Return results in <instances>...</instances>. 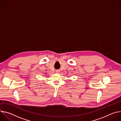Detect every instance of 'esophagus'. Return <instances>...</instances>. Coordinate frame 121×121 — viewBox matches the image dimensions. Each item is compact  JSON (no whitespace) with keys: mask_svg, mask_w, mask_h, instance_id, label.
<instances>
[{"mask_svg":"<svg viewBox=\"0 0 121 121\" xmlns=\"http://www.w3.org/2000/svg\"><path fill=\"white\" fill-rule=\"evenodd\" d=\"M60 72V71L59 70H56V73H57V74L59 73Z\"/></svg>","mask_w":121,"mask_h":121,"instance_id":"1","label":"esophagus"}]
</instances>
